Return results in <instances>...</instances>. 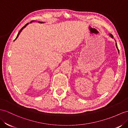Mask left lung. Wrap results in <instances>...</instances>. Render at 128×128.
Masks as SVG:
<instances>
[{
    "label": "left lung",
    "instance_id": "1",
    "mask_svg": "<svg viewBox=\"0 0 128 128\" xmlns=\"http://www.w3.org/2000/svg\"><path fill=\"white\" fill-rule=\"evenodd\" d=\"M109 36H110V37L111 38H113L114 37H113V36L111 34H109ZM114 41H115V42H116V48H117V50H118V52H119V50H118V47H117V42H116V40H114Z\"/></svg>",
    "mask_w": 128,
    "mask_h": 128
}]
</instances>
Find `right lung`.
<instances>
[{"mask_svg":"<svg viewBox=\"0 0 128 128\" xmlns=\"http://www.w3.org/2000/svg\"><path fill=\"white\" fill-rule=\"evenodd\" d=\"M34 21H35V20H32V21H31V22H28V23H27V24H26V25H25V26H23V27H22V28L20 29V30L19 31V32H18V34H17V37H16V39H15V40H16V39H17V38L18 37V36H19V34H20V32H21L22 31V30H23V29H24V28H25L26 26H27V25H28V24L29 23H31V22H34ZM39 22V23H44V22Z\"/></svg>","mask_w":128,"mask_h":128,"instance_id":"right-lung-1","label":"right lung"}]
</instances>
